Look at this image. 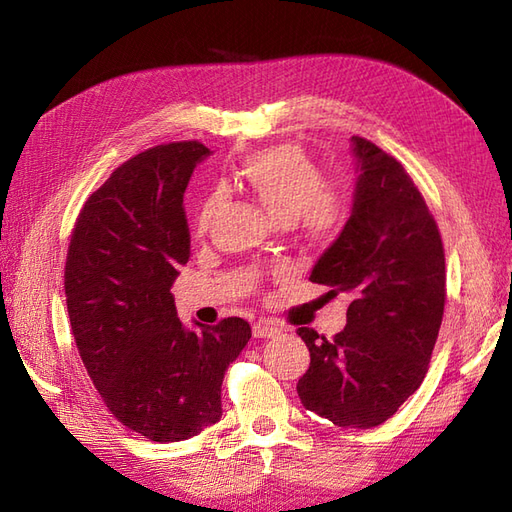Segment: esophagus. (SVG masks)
Here are the masks:
<instances>
[{
    "instance_id": "1",
    "label": "esophagus",
    "mask_w": 512,
    "mask_h": 512,
    "mask_svg": "<svg viewBox=\"0 0 512 512\" xmlns=\"http://www.w3.org/2000/svg\"><path fill=\"white\" fill-rule=\"evenodd\" d=\"M252 331H254V337H265V339L280 333V329H277L275 324H271V322H256Z\"/></svg>"
}]
</instances>
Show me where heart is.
Returning <instances> with one entry per match:
<instances>
[{
    "label": "heart",
    "instance_id": "obj_1",
    "mask_svg": "<svg viewBox=\"0 0 512 512\" xmlns=\"http://www.w3.org/2000/svg\"><path fill=\"white\" fill-rule=\"evenodd\" d=\"M239 175L271 218L282 224L297 222L307 237L329 239L346 218L342 192L324 185L318 164L297 145L254 153L243 162ZM218 205V194L205 198L196 218L198 232L209 228Z\"/></svg>",
    "mask_w": 512,
    "mask_h": 512
}]
</instances>
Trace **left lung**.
Wrapping results in <instances>:
<instances>
[{"label":"left lung","mask_w":512,"mask_h":512,"mask_svg":"<svg viewBox=\"0 0 512 512\" xmlns=\"http://www.w3.org/2000/svg\"><path fill=\"white\" fill-rule=\"evenodd\" d=\"M352 147V213L309 275L331 294H350L348 324L331 339L297 331L312 359L297 393L333 425L369 429L391 418L427 374L446 271L438 224L406 168L367 138L352 136Z\"/></svg>","instance_id":"left-lung-1"}]
</instances>
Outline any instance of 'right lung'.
<instances>
[{"mask_svg": "<svg viewBox=\"0 0 512 512\" xmlns=\"http://www.w3.org/2000/svg\"><path fill=\"white\" fill-rule=\"evenodd\" d=\"M209 156L198 141L151 147L115 168L76 218L64 290L76 348L121 425L153 442L222 416V380L250 342L243 318L188 331L170 288L190 260L183 192Z\"/></svg>", "mask_w": 512, "mask_h": 512, "instance_id": "add662e5", "label": "right lung"}]
</instances>
